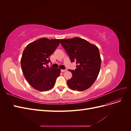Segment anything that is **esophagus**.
Instances as JSON below:
<instances>
[{
    "label": "esophagus",
    "instance_id": "obj_1",
    "mask_svg": "<svg viewBox=\"0 0 131 131\" xmlns=\"http://www.w3.org/2000/svg\"><path fill=\"white\" fill-rule=\"evenodd\" d=\"M66 71H67L66 69H61V72H62V73L64 72H66Z\"/></svg>",
    "mask_w": 131,
    "mask_h": 131
}]
</instances>
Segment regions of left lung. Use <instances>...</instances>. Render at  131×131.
<instances>
[{
  "label": "left lung",
  "mask_w": 131,
  "mask_h": 131,
  "mask_svg": "<svg viewBox=\"0 0 131 131\" xmlns=\"http://www.w3.org/2000/svg\"><path fill=\"white\" fill-rule=\"evenodd\" d=\"M61 43L69 56L75 62L77 68L70 70L72 78L67 81L69 88L82 91L90 88L97 79L101 65L100 51L94 45L80 38L61 39Z\"/></svg>",
  "instance_id": "8db88e82"
}]
</instances>
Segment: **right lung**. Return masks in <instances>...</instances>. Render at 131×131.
Here are the masks:
<instances>
[{"instance_id": "1", "label": "right lung", "mask_w": 131, "mask_h": 131, "mask_svg": "<svg viewBox=\"0 0 131 131\" xmlns=\"http://www.w3.org/2000/svg\"><path fill=\"white\" fill-rule=\"evenodd\" d=\"M60 43V39L41 38L29 43L21 59L25 79L33 88L40 91L53 88L61 69L48 67L50 57Z\"/></svg>"}]
</instances>
